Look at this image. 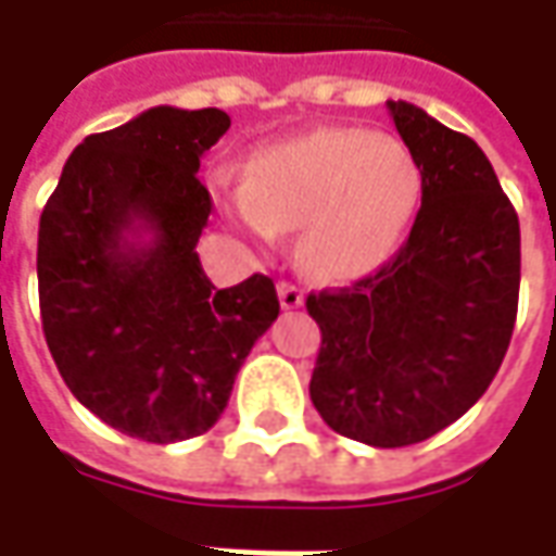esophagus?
Wrapping results in <instances>:
<instances>
[{"instance_id":"esophagus-1","label":"esophagus","mask_w":556,"mask_h":556,"mask_svg":"<svg viewBox=\"0 0 556 556\" xmlns=\"http://www.w3.org/2000/svg\"><path fill=\"white\" fill-rule=\"evenodd\" d=\"M278 300H281V309H300L303 306V290L296 288V285H290V281H278Z\"/></svg>"}]
</instances>
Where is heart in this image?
Here are the masks:
<instances>
[{
    "label": "heart",
    "instance_id": "b5f03b06",
    "mask_svg": "<svg viewBox=\"0 0 556 556\" xmlns=\"http://www.w3.org/2000/svg\"><path fill=\"white\" fill-rule=\"evenodd\" d=\"M424 198V169L390 136L325 126L260 148L244 182L219 191V213L250 244L300 228V260L328 281H358L405 244Z\"/></svg>",
    "mask_w": 556,
    "mask_h": 556
}]
</instances>
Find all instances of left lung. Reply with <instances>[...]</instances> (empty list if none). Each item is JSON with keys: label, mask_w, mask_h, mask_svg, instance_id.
Masks as SVG:
<instances>
[{"label": "left lung", "mask_w": 556, "mask_h": 556, "mask_svg": "<svg viewBox=\"0 0 556 556\" xmlns=\"http://www.w3.org/2000/svg\"><path fill=\"white\" fill-rule=\"evenodd\" d=\"M424 169L408 241L353 288L309 293L321 328L312 405L340 437L402 448L477 405L517 321L520 219L473 139L387 101Z\"/></svg>", "instance_id": "obj_1"}]
</instances>
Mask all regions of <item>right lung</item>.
I'll return each instance as SVG.
<instances>
[{
    "mask_svg": "<svg viewBox=\"0 0 556 556\" xmlns=\"http://www.w3.org/2000/svg\"><path fill=\"white\" fill-rule=\"evenodd\" d=\"M231 117L151 108L83 139L39 216V312L58 371L108 427L144 442L206 433L278 318L266 275L219 290L201 266V157Z\"/></svg>",
    "mask_w": 556,
    "mask_h": 556,
    "instance_id": "obj_1",
    "label": "right lung"
}]
</instances>
